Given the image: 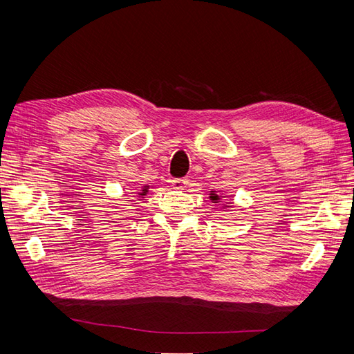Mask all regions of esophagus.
<instances>
[{"label": "esophagus", "mask_w": 354, "mask_h": 354, "mask_svg": "<svg viewBox=\"0 0 354 354\" xmlns=\"http://www.w3.org/2000/svg\"><path fill=\"white\" fill-rule=\"evenodd\" d=\"M171 185H173L176 189H185L189 185V180L186 177L173 178V180H171Z\"/></svg>", "instance_id": "1"}]
</instances>
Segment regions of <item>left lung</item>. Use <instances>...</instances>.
<instances>
[{"mask_svg":"<svg viewBox=\"0 0 354 354\" xmlns=\"http://www.w3.org/2000/svg\"><path fill=\"white\" fill-rule=\"evenodd\" d=\"M212 201H218L220 198H218V195H216V194H211V196H209Z\"/></svg>","mask_w":354,"mask_h":354,"instance_id":"obj_1","label":"left lung"}]
</instances>
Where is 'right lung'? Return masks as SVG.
I'll use <instances>...</instances> for the list:
<instances>
[{"label": "right lung", "instance_id": "right-lung-1", "mask_svg": "<svg viewBox=\"0 0 354 354\" xmlns=\"http://www.w3.org/2000/svg\"><path fill=\"white\" fill-rule=\"evenodd\" d=\"M147 194V187H145L143 189V192H142V194H138V195H146Z\"/></svg>", "mask_w": 354, "mask_h": 354}]
</instances>
